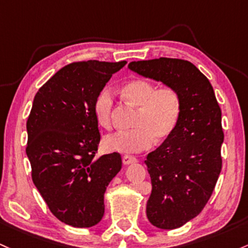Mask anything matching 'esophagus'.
Segmentation results:
<instances>
[{"mask_svg":"<svg viewBox=\"0 0 248 248\" xmlns=\"http://www.w3.org/2000/svg\"><path fill=\"white\" fill-rule=\"evenodd\" d=\"M137 157L132 156V155H124V157H122V162H124V165H130V164H134V162H137Z\"/></svg>","mask_w":248,"mask_h":248,"instance_id":"1","label":"esophagus"}]
</instances>
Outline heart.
I'll return each instance as SVG.
<instances>
[{
  "label": "heart",
  "instance_id": "b5f03b06",
  "mask_svg": "<svg viewBox=\"0 0 248 248\" xmlns=\"http://www.w3.org/2000/svg\"><path fill=\"white\" fill-rule=\"evenodd\" d=\"M121 94L130 105L138 108L134 129L116 132L105 138L106 148L119 153H138L151 148L155 142L173 134L181 114V99L170 87L157 88L149 81L135 78L124 83ZM113 93L106 87L97 95L94 113L103 128L111 127Z\"/></svg>",
  "mask_w": 248,
  "mask_h": 248
}]
</instances>
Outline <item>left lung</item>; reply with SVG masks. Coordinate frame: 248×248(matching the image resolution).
I'll return each mask as SVG.
<instances>
[{"label":"left lung","instance_id":"left-lung-1","mask_svg":"<svg viewBox=\"0 0 248 248\" xmlns=\"http://www.w3.org/2000/svg\"><path fill=\"white\" fill-rule=\"evenodd\" d=\"M128 68L180 95L178 126L145 160L152 181L147 217L160 230H175L202 211L216 187L224 142L221 110L208 78L188 61L160 58L130 62Z\"/></svg>","mask_w":248,"mask_h":248}]
</instances>
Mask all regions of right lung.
Wrapping results in <instances>:
<instances>
[{"label": "right lung", "instance_id": "obj_1", "mask_svg": "<svg viewBox=\"0 0 248 248\" xmlns=\"http://www.w3.org/2000/svg\"><path fill=\"white\" fill-rule=\"evenodd\" d=\"M126 61L75 62L39 89L27 121L31 178L51 213L73 227L101 221L105 193L122 167L121 155L95 157L100 143L94 103Z\"/></svg>", "mask_w": 248, "mask_h": 248}]
</instances>
